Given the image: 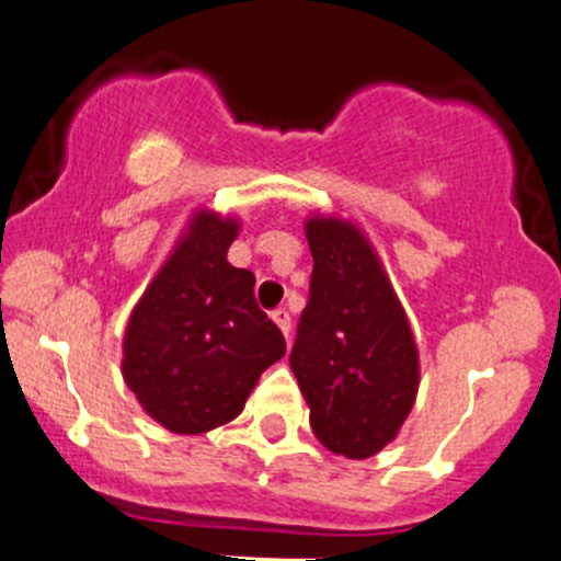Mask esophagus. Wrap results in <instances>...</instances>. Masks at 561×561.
<instances>
[{
	"mask_svg": "<svg viewBox=\"0 0 561 561\" xmlns=\"http://www.w3.org/2000/svg\"><path fill=\"white\" fill-rule=\"evenodd\" d=\"M271 320L279 325V331L285 333V339L290 342V314H287V309H276V312H271Z\"/></svg>",
	"mask_w": 561,
	"mask_h": 561,
	"instance_id": "esophagus-1",
	"label": "esophagus"
}]
</instances>
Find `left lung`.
<instances>
[{
  "label": "left lung",
  "mask_w": 561,
  "mask_h": 561,
  "mask_svg": "<svg viewBox=\"0 0 561 561\" xmlns=\"http://www.w3.org/2000/svg\"><path fill=\"white\" fill-rule=\"evenodd\" d=\"M309 304L290 369L314 437L331 454L369 458L396 439L415 404L417 347L366 236L336 217L307 219Z\"/></svg>",
  "instance_id": "left-lung-1"
}]
</instances>
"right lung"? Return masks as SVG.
I'll list each match as a JSON object with an SVG mask.
<instances>
[{"instance_id":"1","label":"right lung","mask_w":561,"mask_h":561,"mask_svg":"<svg viewBox=\"0 0 561 561\" xmlns=\"http://www.w3.org/2000/svg\"><path fill=\"white\" fill-rule=\"evenodd\" d=\"M239 219L201 208L124 331L122 375L173 434H203L244 410L285 336L254 301V274L233 268Z\"/></svg>"}]
</instances>
